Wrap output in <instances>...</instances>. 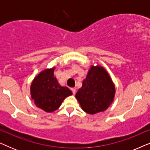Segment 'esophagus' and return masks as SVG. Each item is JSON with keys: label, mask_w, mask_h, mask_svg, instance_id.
Masks as SVG:
<instances>
[{"label": "esophagus", "mask_w": 150, "mask_h": 150, "mask_svg": "<svg viewBox=\"0 0 150 150\" xmlns=\"http://www.w3.org/2000/svg\"><path fill=\"white\" fill-rule=\"evenodd\" d=\"M71 91H72L74 95L76 93V88H71Z\"/></svg>", "instance_id": "obj_1"}]
</instances>
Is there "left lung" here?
I'll list each match as a JSON object with an SVG mask.
<instances>
[{"mask_svg": "<svg viewBox=\"0 0 150 150\" xmlns=\"http://www.w3.org/2000/svg\"><path fill=\"white\" fill-rule=\"evenodd\" d=\"M115 89L103 67L91 66L83 85L76 93L81 108L93 115L106 110L114 100Z\"/></svg>", "mask_w": 150, "mask_h": 150, "instance_id": "1", "label": "left lung"}]
</instances>
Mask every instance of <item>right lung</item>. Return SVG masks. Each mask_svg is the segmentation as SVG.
Returning <instances> with one entry per match:
<instances>
[{
	"mask_svg": "<svg viewBox=\"0 0 150 150\" xmlns=\"http://www.w3.org/2000/svg\"><path fill=\"white\" fill-rule=\"evenodd\" d=\"M53 67L41 71L30 85V95L35 105L47 112L58 109L65 98L72 95L68 87L59 85Z\"/></svg>",
	"mask_w": 150,
	"mask_h": 150,
	"instance_id": "right-lung-1",
	"label": "right lung"
}]
</instances>
